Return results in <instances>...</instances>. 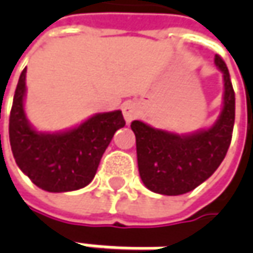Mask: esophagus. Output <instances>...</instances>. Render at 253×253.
Returning a JSON list of instances; mask_svg holds the SVG:
<instances>
[{
	"instance_id": "1",
	"label": "esophagus",
	"mask_w": 253,
	"mask_h": 253,
	"mask_svg": "<svg viewBox=\"0 0 253 253\" xmlns=\"http://www.w3.org/2000/svg\"><path fill=\"white\" fill-rule=\"evenodd\" d=\"M139 112H141V110H139V107L135 102H126V104L122 105V114H124V118H125V121L128 122V124L132 120H135L139 115Z\"/></svg>"
}]
</instances>
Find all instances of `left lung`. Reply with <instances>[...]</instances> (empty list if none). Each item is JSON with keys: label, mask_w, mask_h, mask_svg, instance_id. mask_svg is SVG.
Instances as JSON below:
<instances>
[{"label": "left lung", "mask_w": 253, "mask_h": 253, "mask_svg": "<svg viewBox=\"0 0 253 253\" xmlns=\"http://www.w3.org/2000/svg\"><path fill=\"white\" fill-rule=\"evenodd\" d=\"M214 62L224 77V105L218 120L209 129L177 135L132 121L139 174L153 193H189L209 179L227 155L235 121V92L227 64L218 54Z\"/></svg>", "instance_id": "left-lung-1"}]
</instances>
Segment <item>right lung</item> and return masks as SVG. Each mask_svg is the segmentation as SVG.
I'll return each mask as SVG.
<instances>
[{
  "label": "right lung",
  "instance_id": "obj_1",
  "mask_svg": "<svg viewBox=\"0 0 253 253\" xmlns=\"http://www.w3.org/2000/svg\"><path fill=\"white\" fill-rule=\"evenodd\" d=\"M26 67L19 76L9 115V143L18 168L39 189L66 193L85 187L95 176L115 131L125 125L120 110L95 114L73 129L38 132L24 110Z\"/></svg>",
  "mask_w": 253,
  "mask_h": 253
}]
</instances>
